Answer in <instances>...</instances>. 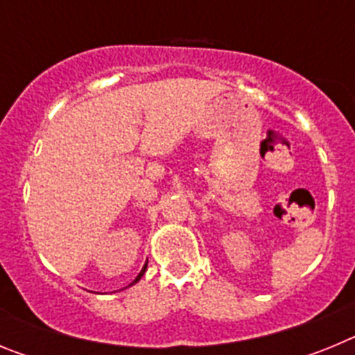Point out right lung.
Masks as SVG:
<instances>
[{
	"mask_svg": "<svg viewBox=\"0 0 355 355\" xmlns=\"http://www.w3.org/2000/svg\"><path fill=\"white\" fill-rule=\"evenodd\" d=\"M146 268H147V263H146V265H144V268H142V270H140V274L137 275V279H135V281H133V283H131V284H135V283H137V281H140V277H142V275H144V272H146Z\"/></svg>",
	"mask_w": 355,
	"mask_h": 355,
	"instance_id": "1",
	"label": "right lung"
}]
</instances>
